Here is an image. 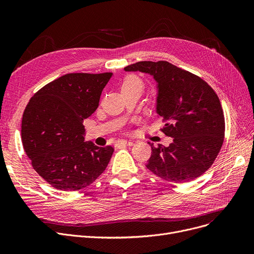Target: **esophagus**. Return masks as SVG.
<instances>
[{
    "instance_id": "34e87169",
    "label": "esophagus",
    "mask_w": 254,
    "mask_h": 254,
    "mask_svg": "<svg viewBox=\"0 0 254 254\" xmlns=\"http://www.w3.org/2000/svg\"><path fill=\"white\" fill-rule=\"evenodd\" d=\"M132 143L131 141H127V140H120V141H117V143H116V146H131Z\"/></svg>"
}]
</instances>
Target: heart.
Instances as JSON below:
<instances>
[{
    "mask_svg": "<svg viewBox=\"0 0 254 254\" xmlns=\"http://www.w3.org/2000/svg\"><path fill=\"white\" fill-rule=\"evenodd\" d=\"M132 88H141L143 89V83L141 80L134 76V75H129L127 76L125 81L123 82V85H122V90L125 91V90H127V89H132Z\"/></svg>",
    "mask_w": 254,
    "mask_h": 254,
    "instance_id": "b5f03b06",
    "label": "heart"
}]
</instances>
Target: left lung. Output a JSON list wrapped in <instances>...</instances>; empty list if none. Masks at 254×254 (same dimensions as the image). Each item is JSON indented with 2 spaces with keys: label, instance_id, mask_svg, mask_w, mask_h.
Returning a JSON list of instances; mask_svg holds the SVG:
<instances>
[{
  "label": "left lung",
  "instance_id": "left-lung-1",
  "mask_svg": "<svg viewBox=\"0 0 254 254\" xmlns=\"http://www.w3.org/2000/svg\"><path fill=\"white\" fill-rule=\"evenodd\" d=\"M125 71L153 77L156 113L165 123L162 130L173 140L168 147L149 143L152 151L146 168L176 183L203 175L214 163L224 138V116L215 91L202 78L165 61L139 62Z\"/></svg>",
  "mask_w": 254,
  "mask_h": 254
}]
</instances>
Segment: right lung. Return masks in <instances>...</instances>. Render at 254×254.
Returning <instances> with one entry per match:
<instances>
[{
	"label": "right lung",
	"mask_w": 254,
	"mask_h": 254,
	"mask_svg": "<svg viewBox=\"0 0 254 254\" xmlns=\"http://www.w3.org/2000/svg\"><path fill=\"white\" fill-rule=\"evenodd\" d=\"M112 73L65 74L38 90L21 123L24 151L34 170L55 189L82 190L108 166L112 146L84 142V119L99 107Z\"/></svg>",
	"instance_id": "1"
}]
</instances>
